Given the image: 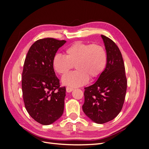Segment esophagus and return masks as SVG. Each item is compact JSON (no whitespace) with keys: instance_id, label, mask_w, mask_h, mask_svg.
Segmentation results:
<instances>
[{"instance_id":"34e87169","label":"esophagus","mask_w":149,"mask_h":149,"mask_svg":"<svg viewBox=\"0 0 149 149\" xmlns=\"http://www.w3.org/2000/svg\"><path fill=\"white\" fill-rule=\"evenodd\" d=\"M66 91H67L68 93H71L72 91H73V88L68 87V86L66 87Z\"/></svg>"}]
</instances>
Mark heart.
<instances>
[{
	"label": "heart",
	"mask_w": 149,
	"mask_h": 149,
	"mask_svg": "<svg viewBox=\"0 0 149 149\" xmlns=\"http://www.w3.org/2000/svg\"><path fill=\"white\" fill-rule=\"evenodd\" d=\"M65 56L56 54L52 61L54 70L60 74H65L73 68L76 70L64 76L62 83L71 88L79 87L89 79L100 76L105 70L107 53L102 46L76 42L65 49Z\"/></svg>",
	"instance_id": "heart-1"
}]
</instances>
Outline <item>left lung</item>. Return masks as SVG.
I'll list each match as a JSON object with an SVG mask.
<instances>
[{"mask_svg": "<svg viewBox=\"0 0 149 149\" xmlns=\"http://www.w3.org/2000/svg\"><path fill=\"white\" fill-rule=\"evenodd\" d=\"M107 56L105 70L96 82L84 88L83 110L97 124L114 119L123 108L127 90V78L122 54L112 40L101 35Z\"/></svg>", "mask_w": 149, "mask_h": 149, "instance_id": "left-lung-1", "label": "left lung"}]
</instances>
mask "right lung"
I'll use <instances>...</instances> for the list:
<instances>
[{
  "instance_id": "right-lung-1",
  "label": "right lung",
  "mask_w": 149,
  "mask_h": 149,
  "mask_svg": "<svg viewBox=\"0 0 149 149\" xmlns=\"http://www.w3.org/2000/svg\"><path fill=\"white\" fill-rule=\"evenodd\" d=\"M66 42L52 38L40 39L30 48L22 72V88L29 115L42 125H49L63 113L65 87L60 88L52 61Z\"/></svg>"
}]
</instances>
